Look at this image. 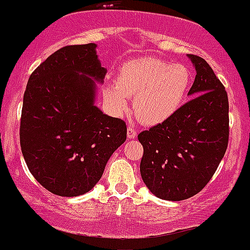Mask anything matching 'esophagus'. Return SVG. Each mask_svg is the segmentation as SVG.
I'll return each instance as SVG.
<instances>
[{
    "instance_id": "34e87169",
    "label": "esophagus",
    "mask_w": 250,
    "mask_h": 250,
    "mask_svg": "<svg viewBox=\"0 0 250 250\" xmlns=\"http://www.w3.org/2000/svg\"><path fill=\"white\" fill-rule=\"evenodd\" d=\"M136 136H137V131H136V128L133 126L130 125L127 127V137L130 140H133V138H136Z\"/></svg>"
}]
</instances>
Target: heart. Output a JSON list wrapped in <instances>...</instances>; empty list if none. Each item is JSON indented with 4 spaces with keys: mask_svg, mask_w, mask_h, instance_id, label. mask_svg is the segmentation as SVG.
Returning a JSON list of instances; mask_svg holds the SVG:
<instances>
[{
    "mask_svg": "<svg viewBox=\"0 0 250 250\" xmlns=\"http://www.w3.org/2000/svg\"><path fill=\"white\" fill-rule=\"evenodd\" d=\"M191 70L184 64L163 59L141 58L126 62L120 68L117 83L103 90L113 113L127 109L133 97V110L141 122L157 125L176 114L186 101L192 85Z\"/></svg>",
    "mask_w": 250,
    "mask_h": 250,
    "instance_id": "1",
    "label": "heart"
}]
</instances>
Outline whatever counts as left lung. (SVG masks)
<instances>
[{"label": "left lung", "instance_id": "left-lung-1", "mask_svg": "<svg viewBox=\"0 0 250 250\" xmlns=\"http://www.w3.org/2000/svg\"><path fill=\"white\" fill-rule=\"evenodd\" d=\"M196 79L185 103L167 122L142 131L141 176L165 201H184L201 192L216 171L229 145V98L202 57L188 54Z\"/></svg>", "mask_w": 250, "mask_h": 250}]
</instances>
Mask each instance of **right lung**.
Here are the masks:
<instances>
[{"label":"right lung","instance_id":"obj_1","mask_svg":"<svg viewBox=\"0 0 250 250\" xmlns=\"http://www.w3.org/2000/svg\"><path fill=\"white\" fill-rule=\"evenodd\" d=\"M96 47H62L33 71L24 92L21 153L39 184L57 196L92 189L126 140L124 120L95 105L96 81L107 73Z\"/></svg>","mask_w":250,"mask_h":250}]
</instances>
